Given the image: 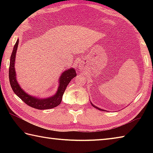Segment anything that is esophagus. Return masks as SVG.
Wrapping results in <instances>:
<instances>
[{"label":"esophagus","mask_w":153,"mask_h":153,"mask_svg":"<svg viewBox=\"0 0 153 153\" xmlns=\"http://www.w3.org/2000/svg\"><path fill=\"white\" fill-rule=\"evenodd\" d=\"M79 67H80V68H81V69H82V68H83V66H82V65H81V66H79Z\"/></svg>","instance_id":"1"}]
</instances>
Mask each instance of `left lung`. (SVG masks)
Segmentation results:
<instances>
[{"label": "left lung", "instance_id": "1", "mask_svg": "<svg viewBox=\"0 0 153 153\" xmlns=\"http://www.w3.org/2000/svg\"><path fill=\"white\" fill-rule=\"evenodd\" d=\"M90 103H91V104H92V105L93 106V107H95V108H97V109H98V110H100V111H104V110H103V109H101V108H98V107H96V106H95V105H93L91 102H90Z\"/></svg>", "mask_w": 153, "mask_h": 153}]
</instances>
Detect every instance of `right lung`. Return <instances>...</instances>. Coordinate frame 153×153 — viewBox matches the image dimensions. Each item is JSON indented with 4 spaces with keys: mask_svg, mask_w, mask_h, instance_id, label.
<instances>
[{
    "mask_svg": "<svg viewBox=\"0 0 153 153\" xmlns=\"http://www.w3.org/2000/svg\"><path fill=\"white\" fill-rule=\"evenodd\" d=\"M19 44V39L17 40L13 50L11 59H10L9 77V82L13 90L17 97H19L25 104L30 107L37 108V109L44 110L49 109L57 106L61 102L62 97L64 94L67 85L71 80L76 76V72L75 69L71 68L65 71L59 78V86L56 94L53 97L46 98H38L37 97H32L24 92L20 87L16 79V74L15 69V55H16L17 49Z\"/></svg>",
    "mask_w": 153,
    "mask_h": 153,
    "instance_id": "obj_1",
    "label": "right lung"
}]
</instances>
